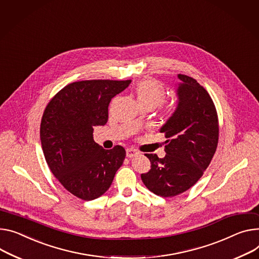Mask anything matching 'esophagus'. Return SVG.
<instances>
[{
    "instance_id": "1",
    "label": "esophagus",
    "mask_w": 259,
    "mask_h": 259,
    "mask_svg": "<svg viewBox=\"0 0 259 259\" xmlns=\"http://www.w3.org/2000/svg\"><path fill=\"white\" fill-rule=\"evenodd\" d=\"M138 154H139V152L136 149H134V148H127L126 149V156L130 157V158L134 157V156H136Z\"/></svg>"
}]
</instances>
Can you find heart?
<instances>
[{
	"label": "heart",
	"instance_id": "b5f03b06",
	"mask_svg": "<svg viewBox=\"0 0 259 259\" xmlns=\"http://www.w3.org/2000/svg\"><path fill=\"white\" fill-rule=\"evenodd\" d=\"M136 96L140 106H161L166 99V90L154 79L147 78L139 83L135 89Z\"/></svg>",
	"mask_w": 259,
	"mask_h": 259
}]
</instances>
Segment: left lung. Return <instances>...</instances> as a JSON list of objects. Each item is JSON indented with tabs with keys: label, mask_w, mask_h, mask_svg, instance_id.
I'll use <instances>...</instances> for the list:
<instances>
[{
	"label": "left lung",
	"mask_w": 259,
	"mask_h": 259,
	"mask_svg": "<svg viewBox=\"0 0 259 259\" xmlns=\"http://www.w3.org/2000/svg\"><path fill=\"white\" fill-rule=\"evenodd\" d=\"M178 103L162 126L166 155L146 153L151 169L141 174L155 195L174 197L193 187L210 164L219 141L218 114L208 92L195 78L178 74Z\"/></svg>",
	"instance_id": "left-lung-1"
}]
</instances>
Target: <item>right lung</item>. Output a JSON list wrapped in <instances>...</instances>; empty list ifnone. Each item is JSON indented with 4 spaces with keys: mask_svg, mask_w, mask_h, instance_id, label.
I'll return each instance as SVG.
<instances>
[{
    "mask_svg": "<svg viewBox=\"0 0 259 259\" xmlns=\"http://www.w3.org/2000/svg\"><path fill=\"white\" fill-rule=\"evenodd\" d=\"M131 82L90 79L68 84L44 112L40 140L46 161L60 184L85 201L108 191L125 158L122 146L104 149L95 143L93 127L107 123L111 99Z\"/></svg>",
    "mask_w": 259,
    "mask_h": 259,
    "instance_id": "obj_1",
    "label": "right lung"
}]
</instances>
